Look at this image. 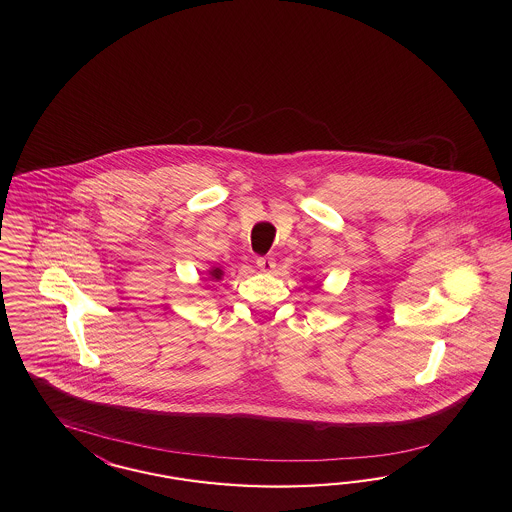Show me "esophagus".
<instances>
[{"instance_id":"34e87169","label":"esophagus","mask_w":512,"mask_h":512,"mask_svg":"<svg viewBox=\"0 0 512 512\" xmlns=\"http://www.w3.org/2000/svg\"><path fill=\"white\" fill-rule=\"evenodd\" d=\"M257 268H259L261 272H272V270L276 268V261H274L272 257H259V259H257Z\"/></svg>"}]
</instances>
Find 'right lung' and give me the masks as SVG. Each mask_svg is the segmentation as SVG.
Masks as SVG:
<instances>
[{
  "label": "right lung",
  "instance_id": "obj_1",
  "mask_svg": "<svg viewBox=\"0 0 512 512\" xmlns=\"http://www.w3.org/2000/svg\"><path fill=\"white\" fill-rule=\"evenodd\" d=\"M223 276H225V272H223V268L221 266H211L207 272H205V282H219V280H223Z\"/></svg>",
  "mask_w": 512,
  "mask_h": 512
}]
</instances>
